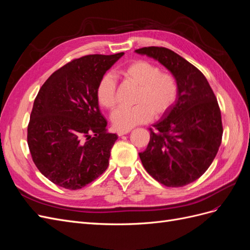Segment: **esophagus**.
<instances>
[{"instance_id":"obj_1","label":"esophagus","mask_w":250,"mask_h":250,"mask_svg":"<svg viewBox=\"0 0 250 250\" xmlns=\"http://www.w3.org/2000/svg\"><path fill=\"white\" fill-rule=\"evenodd\" d=\"M129 132H130V129H128V130H119L118 131V135H119V137H122V135H125V134L129 133Z\"/></svg>"}]
</instances>
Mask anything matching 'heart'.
I'll use <instances>...</instances> for the list:
<instances>
[{
	"label": "heart",
	"mask_w": 250,
	"mask_h": 250,
	"mask_svg": "<svg viewBox=\"0 0 250 250\" xmlns=\"http://www.w3.org/2000/svg\"><path fill=\"white\" fill-rule=\"evenodd\" d=\"M124 79L138 86L132 107H122L111 115L117 130H128L140 124L167 113L175 104L179 94L176 78L161 72L157 65L147 60H135L120 71ZM96 96L99 104L106 109L117 106V83L110 74H105L97 85Z\"/></svg>",
	"instance_id": "1"
}]
</instances>
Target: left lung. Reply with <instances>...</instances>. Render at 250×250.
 <instances>
[{
  "label": "left lung",
  "mask_w": 250,
  "mask_h": 250,
  "mask_svg": "<svg viewBox=\"0 0 250 250\" xmlns=\"http://www.w3.org/2000/svg\"><path fill=\"white\" fill-rule=\"evenodd\" d=\"M160 62L173 74L179 86L177 101L150 128L146 150L139 153L146 171L166 187H184L206 172L222 141L221 111L204 75L164 47L135 50Z\"/></svg>",
  "instance_id": "left-lung-1"
}]
</instances>
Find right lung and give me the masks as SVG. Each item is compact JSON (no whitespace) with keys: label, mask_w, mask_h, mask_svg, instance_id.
<instances>
[{"label":"right lung","mask_w":250,"mask_h":250,"mask_svg":"<svg viewBox=\"0 0 250 250\" xmlns=\"http://www.w3.org/2000/svg\"><path fill=\"white\" fill-rule=\"evenodd\" d=\"M124 53L73 59L53 73L37 94L28 124L32 160L53 184L78 190L108 167L117 141L96 96L101 77Z\"/></svg>","instance_id":"add662e5"}]
</instances>
